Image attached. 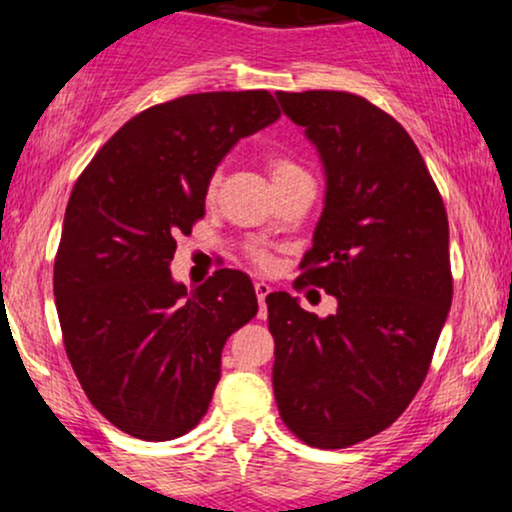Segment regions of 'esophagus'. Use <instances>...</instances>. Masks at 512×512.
Returning a JSON list of instances; mask_svg holds the SVG:
<instances>
[{"mask_svg":"<svg viewBox=\"0 0 512 512\" xmlns=\"http://www.w3.org/2000/svg\"><path fill=\"white\" fill-rule=\"evenodd\" d=\"M269 291H272V286L267 284V281H257L255 284V293H257V301H260V315L264 317L267 315V296H269Z\"/></svg>","mask_w":512,"mask_h":512,"instance_id":"esophagus-1","label":"esophagus"}]
</instances>
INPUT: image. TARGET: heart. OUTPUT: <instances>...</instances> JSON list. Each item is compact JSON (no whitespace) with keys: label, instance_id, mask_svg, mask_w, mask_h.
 Listing matches in <instances>:
<instances>
[{"label":"heart","instance_id":"heart-1","mask_svg":"<svg viewBox=\"0 0 512 512\" xmlns=\"http://www.w3.org/2000/svg\"><path fill=\"white\" fill-rule=\"evenodd\" d=\"M298 170H301V168L293 166V163L286 161V158H274V161L269 163V173H272V180L284 178V175H291V173H298ZM255 260L260 264H269L264 252H255Z\"/></svg>","mask_w":512,"mask_h":512}]
</instances>
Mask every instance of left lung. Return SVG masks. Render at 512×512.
Masks as SVG:
<instances>
[{
  "label": "left lung",
  "instance_id": "1",
  "mask_svg": "<svg viewBox=\"0 0 512 512\" xmlns=\"http://www.w3.org/2000/svg\"><path fill=\"white\" fill-rule=\"evenodd\" d=\"M276 98L325 170L296 284L337 298L317 317L291 293L267 296L276 407L313 448H349L395 424L424 383L452 303L448 214L395 117L344 91Z\"/></svg>",
  "mask_w": 512,
  "mask_h": 512
}]
</instances>
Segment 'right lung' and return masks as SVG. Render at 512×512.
I'll use <instances>...</instances> for the list:
<instances>
[{
    "mask_svg": "<svg viewBox=\"0 0 512 512\" xmlns=\"http://www.w3.org/2000/svg\"><path fill=\"white\" fill-rule=\"evenodd\" d=\"M279 115L267 91L175 98L117 129L76 180L55 260L64 349L93 407L129 436L195 428L223 344L257 315L245 272L219 269L187 291L170 262L219 163Z\"/></svg>",
    "mask_w": 512,
    "mask_h": 512,
    "instance_id": "1",
    "label": "right lung"
}]
</instances>
